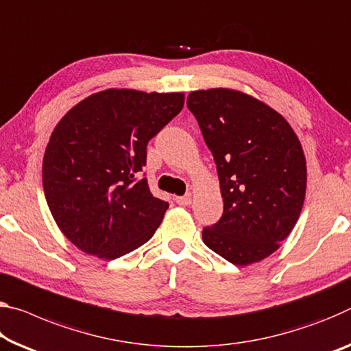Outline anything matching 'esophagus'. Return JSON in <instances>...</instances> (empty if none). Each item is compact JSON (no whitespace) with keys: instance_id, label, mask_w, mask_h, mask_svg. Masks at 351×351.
I'll return each mask as SVG.
<instances>
[{"instance_id":"obj_1","label":"esophagus","mask_w":351,"mask_h":351,"mask_svg":"<svg viewBox=\"0 0 351 351\" xmlns=\"http://www.w3.org/2000/svg\"><path fill=\"white\" fill-rule=\"evenodd\" d=\"M175 202L180 204V206H189L192 203V198L191 195H184V197H176Z\"/></svg>"}]
</instances>
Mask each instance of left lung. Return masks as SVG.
<instances>
[{
	"instance_id": "8db88e82",
	"label": "left lung",
	"mask_w": 351,
	"mask_h": 351,
	"mask_svg": "<svg viewBox=\"0 0 351 351\" xmlns=\"http://www.w3.org/2000/svg\"><path fill=\"white\" fill-rule=\"evenodd\" d=\"M187 108L214 156L223 197V214L203 228V242L234 265L263 261L280 248L302 213V143L285 117L247 93L191 92Z\"/></svg>"
}]
</instances>
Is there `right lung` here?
<instances>
[{"label":"right lung","instance_id":"1","mask_svg":"<svg viewBox=\"0 0 351 351\" xmlns=\"http://www.w3.org/2000/svg\"><path fill=\"white\" fill-rule=\"evenodd\" d=\"M182 106L184 93L108 88L54 128L43 191L60 231L82 252L110 261L153 237L169 203L152 195L141 171L148 142Z\"/></svg>","mask_w":351,"mask_h":351}]
</instances>
